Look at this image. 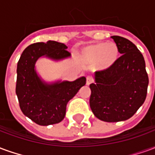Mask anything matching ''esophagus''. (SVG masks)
Returning <instances> with one entry per match:
<instances>
[{
    "label": "esophagus",
    "mask_w": 155,
    "mask_h": 155,
    "mask_svg": "<svg viewBox=\"0 0 155 155\" xmlns=\"http://www.w3.org/2000/svg\"><path fill=\"white\" fill-rule=\"evenodd\" d=\"M93 82V79L91 76H87L86 77V84H91Z\"/></svg>",
    "instance_id": "1"
}]
</instances>
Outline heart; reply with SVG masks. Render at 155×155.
<instances>
[{"label": "heart", "instance_id": "obj_1", "mask_svg": "<svg viewBox=\"0 0 155 155\" xmlns=\"http://www.w3.org/2000/svg\"><path fill=\"white\" fill-rule=\"evenodd\" d=\"M119 50L113 42L90 45L81 51V57L89 64L96 63L101 69H106L114 64L118 58Z\"/></svg>", "mask_w": 155, "mask_h": 155}]
</instances>
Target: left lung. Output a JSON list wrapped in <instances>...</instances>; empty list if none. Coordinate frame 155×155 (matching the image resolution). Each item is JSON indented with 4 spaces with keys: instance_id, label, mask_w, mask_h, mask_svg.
<instances>
[{
    "instance_id": "left-lung-1",
    "label": "left lung",
    "mask_w": 155,
    "mask_h": 155,
    "mask_svg": "<svg viewBox=\"0 0 155 155\" xmlns=\"http://www.w3.org/2000/svg\"><path fill=\"white\" fill-rule=\"evenodd\" d=\"M111 38L122 54L110 67L95 72V83L90 85V105L99 120L118 122L130 119L143 104L149 77L136 45L121 36Z\"/></svg>"
}]
</instances>
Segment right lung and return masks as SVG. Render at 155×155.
Returning <instances> with one entry per match:
<instances>
[{"label": "right lung", "instance_id": "right-lung-1", "mask_svg": "<svg viewBox=\"0 0 155 155\" xmlns=\"http://www.w3.org/2000/svg\"><path fill=\"white\" fill-rule=\"evenodd\" d=\"M65 45L54 41L30 45L22 52L17 63L15 93L20 108L25 116L40 125L61 122L65 115L66 105L86 83L85 77L76 81L43 83L35 71L36 61L42 55L61 60L71 55Z\"/></svg>", "mask_w": 155, "mask_h": 155}]
</instances>
